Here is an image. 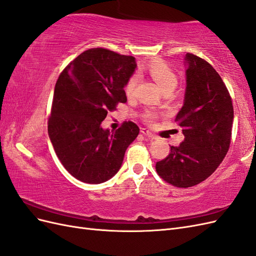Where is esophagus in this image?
Instances as JSON below:
<instances>
[{"instance_id":"obj_1","label":"esophagus","mask_w":256,"mask_h":256,"mask_svg":"<svg viewBox=\"0 0 256 256\" xmlns=\"http://www.w3.org/2000/svg\"><path fill=\"white\" fill-rule=\"evenodd\" d=\"M141 134H144V136H148L150 138H157L156 136H154V134H152L150 131L147 130L146 128H142V129H141Z\"/></svg>"}]
</instances>
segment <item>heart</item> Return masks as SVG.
<instances>
[{
    "label": "heart",
    "instance_id": "b5f03b06",
    "mask_svg": "<svg viewBox=\"0 0 256 256\" xmlns=\"http://www.w3.org/2000/svg\"><path fill=\"white\" fill-rule=\"evenodd\" d=\"M147 72L152 76V79L156 81L159 86L164 90V92L168 90H174L177 85L178 78L177 74L173 69L170 67L166 62L164 60H154L150 65L147 66ZM138 82V74H132L129 76V79L127 80L125 84V92L127 96H132L134 92L136 90V88ZM154 118H156V114L150 111H147L144 113V118L147 122L152 120Z\"/></svg>",
    "mask_w": 256,
    "mask_h": 256
}]
</instances>
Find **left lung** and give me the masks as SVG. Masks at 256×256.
Masks as SVG:
<instances>
[{
  "label": "left lung",
  "mask_w": 256,
  "mask_h": 256,
  "mask_svg": "<svg viewBox=\"0 0 256 256\" xmlns=\"http://www.w3.org/2000/svg\"><path fill=\"white\" fill-rule=\"evenodd\" d=\"M186 60L184 102L175 118L184 140L156 164L162 180L178 188L204 182L220 166L230 148L234 118L230 95L214 68L192 53Z\"/></svg>",
  "instance_id": "left-lung-1"
}]
</instances>
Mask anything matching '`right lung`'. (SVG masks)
<instances>
[{"label": "right lung", "mask_w": 256, "mask_h": 256, "mask_svg": "<svg viewBox=\"0 0 256 256\" xmlns=\"http://www.w3.org/2000/svg\"><path fill=\"white\" fill-rule=\"evenodd\" d=\"M136 66L134 56L92 48L60 72L48 134L60 164L76 180L88 184L110 180L120 168L127 147L138 136L140 129L130 120L113 132L100 126L108 112L127 102L124 86Z\"/></svg>", "instance_id": "right-lung-1"}]
</instances>
